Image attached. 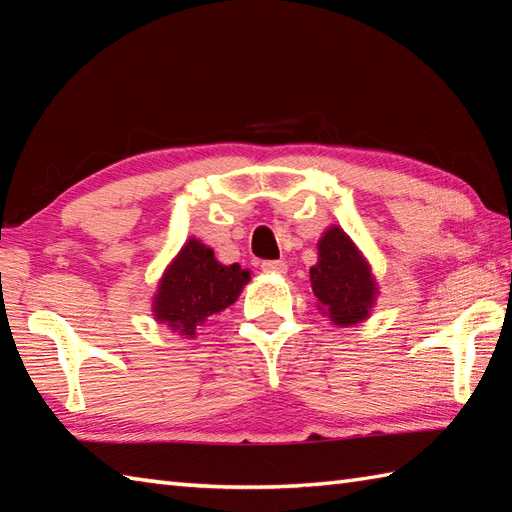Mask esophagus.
I'll use <instances>...</instances> for the list:
<instances>
[{
	"label": "esophagus",
	"mask_w": 512,
	"mask_h": 512,
	"mask_svg": "<svg viewBox=\"0 0 512 512\" xmlns=\"http://www.w3.org/2000/svg\"><path fill=\"white\" fill-rule=\"evenodd\" d=\"M262 270L264 273H270V275H286V270H288V264L286 262H264L262 264Z\"/></svg>",
	"instance_id": "obj_1"
}]
</instances>
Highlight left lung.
<instances>
[{
  "instance_id": "obj_1",
  "label": "left lung",
  "mask_w": 512,
  "mask_h": 512,
  "mask_svg": "<svg viewBox=\"0 0 512 512\" xmlns=\"http://www.w3.org/2000/svg\"><path fill=\"white\" fill-rule=\"evenodd\" d=\"M319 259L310 268L317 308L339 328L363 323L378 299V281L363 250L341 226H328L317 242Z\"/></svg>"
}]
</instances>
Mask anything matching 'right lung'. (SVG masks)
<instances>
[{
    "instance_id": "right-lung-1",
    "label": "right lung",
    "mask_w": 512,
    "mask_h": 512,
    "mask_svg": "<svg viewBox=\"0 0 512 512\" xmlns=\"http://www.w3.org/2000/svg\"><path fill=\"white\" fill-rule=\"evenodd\" d=\"M248 281V268L217 262L213 248L189 237L162 273L151 312L182 339H195L209 317L233 306Z\"/></svg>"
}]
</instances>
